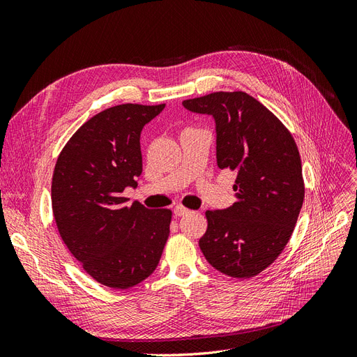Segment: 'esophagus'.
<instances>
[{
  "label": "esophagus",
  "mask_w": 357,
  "mask_h": 357,
  "mask_svg": "<svg viewBox=\"0 0 357 357\" xmlns=\"http://www.w3.org/2000/svg\"><path fill=\"white\" fill-rule=\"evenodd\" d=\"M189 213H190V210L186 208V207H183V205H180V204L174 207V214L178 215V218H180V215H186Z\"/></svg>",
  "instance_id": "esophagus-1"
}]
</instances>
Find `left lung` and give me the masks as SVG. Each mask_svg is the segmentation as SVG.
<instances>
[{"label":"left lung","instance_id":"left-lung-1","mask_svg":"<svg viewBox=\"0 0 357 357\" xmlns=\"http://www.w3.org/2000/svg\"><path fill=\"white\" fill-rule=\"evenodd\" d=\"M183 105L214 119L218 167L236 172V202L205 213L208 226L201 250L226 275L255 277L283 252L304 202L295 139L245 92H213Z\"/></svg>","mask_w":357,"mask_h":357}]
</instances>
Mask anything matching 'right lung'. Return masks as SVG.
Wrapping results in <instances>:
<instances>
[{"mask_svg":"<svg viewBox=\"0 0 357 357\" xmlns=\"http://www.w3.org/2000/svg\"><path fill=\"white\" fill-rule=\"evenodd\" d=\"M165 104H122L95 114L61 152L52 208L62 241L96 282L129 289L152 274L169 235L171 210L126 205L143 172L139 135Z\"/></svg>","mask_w":357,"mask_h":357,"instance_id":"1","label":"right lung"}]
</instances>
